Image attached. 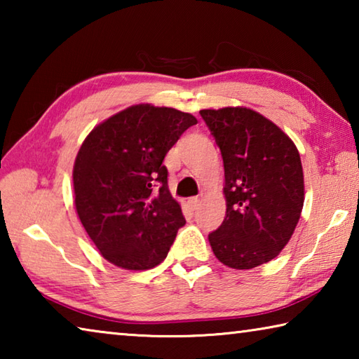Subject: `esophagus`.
I'll return each instance as SVG.
<instances>
[{
  "mask_svg": "<svg viewBox=\"0 0 359 359\" xmlns=\"http://www.w3.org/2000/svg\"><path fill=\"white\" fill-rule=\"evenodd\" d=\"M199 203H201V199H199L198 196H193V198L188 199V204H190V208H191V209H198Z\"/></svg>",
  "mask_w": 359,
  "mask_h": 359,
  "instance_id": "34e87169",
  "label": "esophagus"
}]
</instances>
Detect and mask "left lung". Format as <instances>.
Here are the masks:
<instances>
[{
	"label": "left lung",
	"mask_w": 359,
	"mask_h": 359,
	"mask_svg": "<svg viewBox=\"0 0 359 359\" xmlns=\"http://www.w3.org/2000/svg\"><path fill=\"white\" fill-rule=\"evenodd\" d=\"M222 151L226 217L209 242L233 269L274 259L288 244L304 204V175L293 141L247 107L199 111Z\"/></svg>",
	"instance_id": "8db88e82"
}]
</instances>
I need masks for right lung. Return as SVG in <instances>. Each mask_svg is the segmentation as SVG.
Here are the masks:
<instances>
[{
	"instance_id": "1",
	"label": "right lung",
	"mask_w": 359,
	"mask_h": 359,
	"mask_svg": "<svg viewBox=\"0 0 359 359\" xmlns=\"http://www.w3.org/2000/svg\"><path fill=\"white\" fill-rule=\"evenodd\" d=\"M196 123L177 109L139 104L102 121L83 141L72 171L76 210L112 264L144 271L168 257L185 217L169 193L163 161Z\"/></svg>"
}]
</instances>
